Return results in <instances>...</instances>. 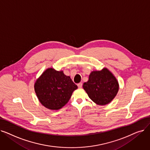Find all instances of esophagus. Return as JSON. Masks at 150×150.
I'll use <instances>...</instances> for the list:
<instances>
[{
  "mask_svg": "<svg viewBox=\"0 0 150 150\" xmlns=\"http://www.w3.org/2000/svg\"><path fill=\"white\" fill-rule=\"evenodd\" d=\"M82 85H83V84H82V83H79V84H77L78 87H79V88H81L82 87Z\"/></svg>",
  "mask_w": 150,
  "mask_h": 150,
  "instance_id": "esophagus-1",
  "label": "esophagus"
}]
</instances>
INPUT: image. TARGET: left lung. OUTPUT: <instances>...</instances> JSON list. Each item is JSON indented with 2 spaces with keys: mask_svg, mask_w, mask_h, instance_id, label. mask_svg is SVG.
Wrapping results in <instances>:
<instances>
[{
  "mask_svg": "<svg viewBox=\"0 0 150 150\" xmlns=\"http://www.w3.org/2000/svg\"><path fill=\"white\" fill-rule=\"evenodd\" d=\"M83 88L89 98L99 105L111 102L119 90V83L114 75L107 68L94 70L89 75V80L83 83Z\"/></svg>",
  "mask_w": 150,
  "mask_h": 150,
  "instance_id": "1",
  "label": "left lung"
}]
</instances>
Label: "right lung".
<instances>
[{
	"mask_svg": "<svg viewBox=\"0 0 150 150\" xmlns=\"http://www.w3.org/2000/svg\"><path fill=\"white\" fill-rule=\"evenodd\" d=\"M78 88L69 76L62 70L53 68L45 70L34 84V90L42 105L48 109L57 110L69 102L74 91Z\"/></svg>",
	"mask_w": 150,
	"mask_h": 150,
	"instance_id": "1",
	"label": "right lung"
}]
</instances>
